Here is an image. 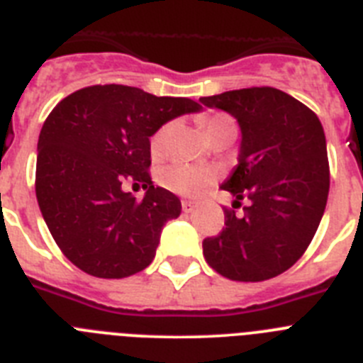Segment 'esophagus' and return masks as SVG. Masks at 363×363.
I'll use <instances>...</instances> for the list:
<instances>
[{"instance_id": "obj_1", "label": "esophagus", "mask_w": 363, "mask_h": 363, "mask_svg": "<svg viewBox=\"0 0 363 363\" xmlns=\"http://www.w3.org/2000/svg\"><path fill=\"white\" fill-rule=\"evenodd\" d=\"M182 209H184V213H192V211L196 209V203L191 200H184L182 201Z\"/></svg>"}]
</instances>
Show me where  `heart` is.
Here are the masks:
<instances>
[{
    "label": "heart",
    "instance_id": "heart-1",
    "mask_svg": "<svg viewBox=\"0 0 363 363\" xmlns=\"http://www.w3.org/2000/svg\"><path fill=\"white\" fill-rule=\"evenodd\" d=\"M230 123H233L230 118L223 116V114H214V116L207 118V121H205V130H207V134H211L218 127H223V125ZM171 130L172 123H165L150 136V154L152 156H156V158L162 156ZM213 178L214 172L209 171V169H200V167L185 165V163H172V165L165 167L160 172V184L165 189H169V191L184 194V196H194V194H198L205 185L213 182Z\"/></svg>",
    "mask_w": 363,
    "mask_h": 363
}]
</instances>
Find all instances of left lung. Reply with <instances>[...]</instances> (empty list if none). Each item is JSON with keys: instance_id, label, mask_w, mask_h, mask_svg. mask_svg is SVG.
<instances>
[{"instance_id": "left-lung-1", "label": "left lung", "mask_w": 363, "mask_h": 363, "mask_svg": "<svg viewBox=\"0 0 363 363\" xmlns=\"http://www.w3.org/2000/svg\"><path fill=\"white\" fill-rule=\"evenodd\" d=\"M236 118L238 165L221 184L245 214L225 209V227L203 240L207 264L234 281H262L293 267L318 229L329 194V162L318 116L293 96L252 86L200 98Z\"/></svg>"}]
</instances>
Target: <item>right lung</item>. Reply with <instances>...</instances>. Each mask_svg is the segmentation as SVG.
Segmentation results:
<instances>
[{"mask_svg":"<svg viewBox=\"0 0 363 363\" xmlns=\"http://www.w3.org/2000/svg\"><path fill=\"white\" fill-rule=\"evenodd\" d=\"M189 98L152 96L125 85H94L62 99L38 140L36 198L63 255L98 278H125L149 267L162 229L182 213L176 194L154 187L150 136L184 114ZM133 181L142 202L121 189Z\"/></svg>","mask_w":363,"mask_h":363,"instance_id":"1","label":"right lung"}]
</instances>
